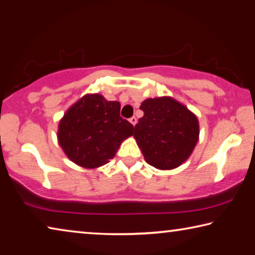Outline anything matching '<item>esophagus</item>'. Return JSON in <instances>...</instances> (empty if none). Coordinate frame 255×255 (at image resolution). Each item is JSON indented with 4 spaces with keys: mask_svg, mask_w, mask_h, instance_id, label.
<instances>
[{
    "mask_svg": "<svg viewBox=\"0 0 255 255\" xmlns=\"http://www.w3.org/2000/svg\"><path fill=\"white\" fill-rule=\"evenodd\" d=\"M129 122H130V124L133 125V126H135V125L137 124V118H136V117H131L130 119H129Z\"/></svg>",
    "mask_w": 255,
    "mask_h": 255,
    "instance_id": "1",
    "label": "esophagus"
}]
</instances>
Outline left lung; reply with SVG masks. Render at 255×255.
I'll list each match as a JSON object with an SVG mask.
<instances>
[{
  "mask_svg": "<svg viewBox=\"0 0 255 255\" xmlns=\"http://www.w3.org/2000/svg\"><path fill=\"white\" fill-rule=\"evenodd\" d=\"M144 116L135 126L137 144L145 161L159 170L181 165L199 137V124L191 111L174 99H147L140 106Z\"/></svg>",
  "mask_w": 255,
  "mask_h": 255,
  "instance_id": "1",
  "label": "left lung"
}]
</instances>
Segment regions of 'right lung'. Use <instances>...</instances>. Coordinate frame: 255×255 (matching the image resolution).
Masks as SVG:
<instances>
[{"mask_svg": "<svg viewBox=\"0 0 255 255\" xmlns=\"http://www.w3.org/2000/svg\"><path fill=\"white\" fill-rule=\"evenodd\" d=\"M133 133V126L120 117V103L100 94H88L60 120V147L77 165L93 169L114 158L120 144Z\"/></svg>", "mask_w": 255, "mask_h": 255, "instance_id": "obj_1", "label": "right lung"}]
</instances>
